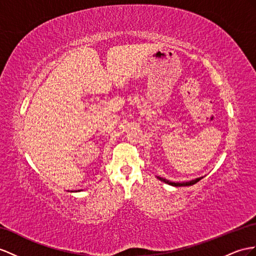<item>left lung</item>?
<instances>
[{"instance_id": "1", "label": "left lung", "mask_w": 256, "mask_h": 256, "mask_svg": "<svg viewBox=\"0 0 256 256\" xmlns=\"http://www.w3.org/2000/svg\"><path fill=\"white\" fill-rule=\"evenodd\" d=\"M204 176H201V178H194L192 180H189V182H171V180H168L166 178H160V176H156V178H158L159 180L166 182V184H168L171 186H174V187H182V186H192V185H194L196 182H198L200 180H202Z\"/></svg>"}]
</instances>
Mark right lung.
I'll return each instance as SVG.
<instances>
[{"label": "right lung", "mask_w": 256, "mask_h": 256, "mask_svg": "<svg viewBox=\"0 0 256 256\" xmlns=\"http://www.w3.org/2000/svg\"><path fill=\"white\" fill-rule=\"evenodd\" d=\"M78 192H81V190H78Z\"/></svg>", "instance_id": "add662e5"}]
</instances>
